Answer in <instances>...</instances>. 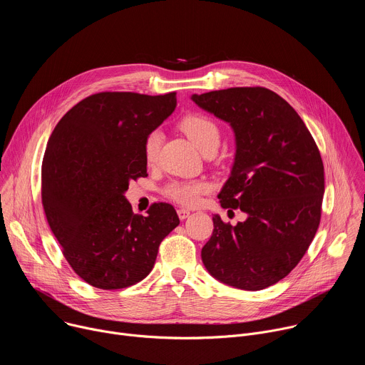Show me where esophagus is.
I'll return each instance as SVG.
<instances>
[{
  "instance_id": "34e87169",
  "label": "esophagus",
  "mask_w": 365,
  "mask_h": 365,
  "mask_svg": "<svg viewBox=\"0 0 365 365\" xmlns=\"http://www.w3.org/2000/svg\"><path fill=\"white\" fill-rule=\"evenodd\" d=\"M178 215H179V218L183 221V220L189 218V215H190V211L185 210V207H180V210H178Z\"/></svg>"
}]
</instances>
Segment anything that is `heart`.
I'll list each match as a JSON object with an SVG mask.
<instances>
[{
	"instance_id": "b5f03b06",
	"label": "heart",
	"mask_w": 365,
	"mask_h": 365,
	"mask_svg": "<svg viewBox=\"0 0 365 365\" xmlns=\"http://www.w3.org/2000/svg\"><path fill=\"white\" fill-rule=\"evenodd\" d=\"M180 125L200 151L210 145L220 144V130L217 124L205 115H189L182 121ZM162 141V130L158 128L148 133L144 141V159L147 163H154L158 160ZM210 183L203 180H178L168 185L165 193L179 203L195 205L197 203L200 195L210 190Z\"/></svg>"
}]
</instances>
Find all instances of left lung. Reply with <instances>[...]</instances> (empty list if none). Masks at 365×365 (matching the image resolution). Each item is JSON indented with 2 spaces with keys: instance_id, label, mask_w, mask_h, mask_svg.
Instances as JSON below:
<instances>
[{
  "instance_id": "obj_1",
  "label": "left lung",
  "mask_w": 365,
  "mask_h": 365,
  "mask_svg": "<svg viewBox=\"0 0 365 365\" xmlns=\"http://www.w3.org/2000/svg\"><path fill=\"white\" fill-rule=\"evenodd\" d=\"M190 99L230 124L234 163L218 197L247 215L235 227L214 215L202 263L218 282L262 290L302 259L321 221L325 192L319 150L297 113L266 88H230Z\"/></svg>"
}]
</instances>
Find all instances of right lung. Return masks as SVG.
Returning <instances> with one entry per match:
<instances>
[{"label": "right lung", "mask_w": 365, "mask_h": 365, "mask_svg": "<svg viewBox=\"0 0 365 365\" xmlns=\"http://www.w3.org/2000/svg\"><path fill=\"white\" fill-rule=\"evenodd\" d=\"M176 93L101 92L82 99L51 133L41 166L47 222L75 273L93 287L124 289L153 269L178 225L169 203L134 215L128 185L147 176L144 141L176 108Z\"/></svg>", "instance_id": "1"}]
</instances>
